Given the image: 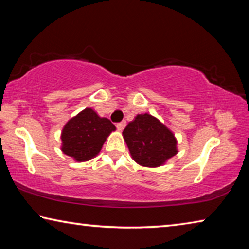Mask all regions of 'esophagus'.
<instances>
[{
    "mask_svg": "<svg viewBox=\"0 0 249 249\" xmlns=\"http://www.w3.org/2000/svg\"><path fill=\"white\" fill-rule=\"evenodd\" d=\"M125 126H126V122H125V121H123V122H121V123H117V124H116V127H117V129L120 130V132H122V130H123V129L125 128Z\"/></svg>",
    "mask_w": 249,
    "mask_h": 249,
    "instance_id": "obj_1",
    "label": "esophagus"
}]
</instances>
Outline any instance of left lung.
I'll return each instance as SVG.
<instances>
[{
    "label": "left lung",
    "instance_id": "obj_1",
    "mask_svg": "<svg viewBox=\"0 0 249 249\" xmlns=\"http://www.w3.org/2000/svg\"><path fill=\"white\" fill-rule=\"evenodd\" d=\"M123 138L135 162L142 167L163 166L178 154L175 134L157 117L137 114L123 130Z\"/></svg>",
    "mask_w": 249,
    "mask_h": 249
}]
</instances>
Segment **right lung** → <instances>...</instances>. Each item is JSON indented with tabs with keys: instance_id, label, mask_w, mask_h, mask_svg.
<instances>
[{
	"instance_id": "1",
	"label": "right lung",
	"mask_w": 249,
	"mask_h": 249,
	"mask_svg": "<svg viewBox=\"0 0 249 249\" xmlns=\"http://www.w3.org/2000/svg\"><path fill=\"white\" fill-rule=\"evenodd\" d=\"M116 127L107 117L87 107L65 124L61 130V151L78 162L98 156L103 144Z\"/></svg>"
}]
</instances>
